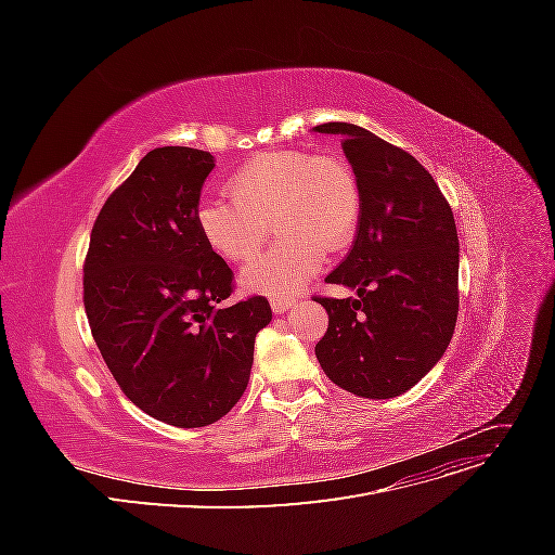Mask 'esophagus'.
Returning <instances> with one entry per match:
<instances>
[{"label":"esophagus","instance_id":"esophagus-1","mask_svg":"<svg viewBox=\"0 0 555 555\" xmlns=\"http://www.w3.org/2000/svg\"><path fill=\"white\" fill-rule=\"evenodd\" d=\"M296 306V298L292 296H273L271 298V308L275 314H284L287 310H292Z\"/></svg>","mask_w":555,"mask_h":555}]
</instances>
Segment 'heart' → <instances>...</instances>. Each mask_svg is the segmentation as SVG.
Here are the masks:
<instances>
[{"label": "heart", "mask_w": 555, "mask_h": 555, "mask_svg": "<svg viewBox=\"0 0 555 555\" xmlns=\"http://www.w3.org/2000/svg\"><path fill=\"white\" fill-rule=\"evenodd\" d=\"M229 198H206L196 210L201 238L229 263L251 259L266 241L268 222L280 238L249 263L241 287L249 294L298 292L319 271L326 249L354 236L361 190L354 171L310 150H273L241 164L227 180Z\"/></svg>", "instance_id": "obj_1"}]
</instances>
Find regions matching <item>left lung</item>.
<instances>
[{
    "label": "left lung",
    "mask_w": 555,
    "mask_h": 555,
    "mask_svg": "<svg viewBox=\"0 0 555 555\" xmlns=\"http://www.w3.org/2000/svg\"><path fill=\"white\" fill-rule=\"evenodd\" d=\"M312 131L343 137L361 190L354 245L326 278L357 298H317L328 328L314 354L340 389L396 398L433 371L456 326V222L433 176L405 150L349 122Z\"/></svg>",
    "instance_id": "1"
}]
</instances>
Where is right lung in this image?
<instances>
[{
	"label": "right lung",
	"mask_w": 555,
	"mask_h": 555,
	"mask_svg": "<svg viewBox=\"0 0 555 555\" xmlns=\"http://www.w3.org/2000/svg\"><path fill=\"white\" fill-rule=\"evenodd\" d=\"M212 169L204 150H150L99 212L82 268L108 371L133 405L178 428L215 424L236 405L257 333L273 319L261 296L227 304L231 268L196 227Z\"/></svg>",
	"instance_id": "obj_1"
}]
</instances>
